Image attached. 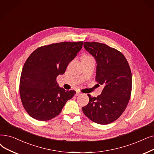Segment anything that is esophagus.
<instances>
[{
  "label": "esophagus",
  "instance_id": "34e87169",
  "mask_svg": "<svg viewBox=\"0 0 154 154\" xmlns=\"http://www.w3.org/2000/svg\"><path fill=\"white\" fill-rule=\"evenodd\" d=\"M82 94V93L80 92V91H76V96H79Z\"/></svg>",
  "mask_w": 154,
  "mask_h": 154
}]
</instances>
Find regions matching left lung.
<instances>
[{
  "instance_id": "left-lung-1",
  "label": "left lung",
  "mask_w": 154,
  "mask_h": 154,
  "mask_svg": "<svg viewBox=\"0 0 154 154\" xmlns=\"http://www.w3.org/2000/svg\"><path fill=\"white\" fill-rule=\"evenodd\" d=\"M84 47L94 57L96 81L104 88L96 97L88 94L89 103L82 107V111L92 122L108 125L122 115L129 102L132 85L130 67L121 52L105 44L84 42Z\"/></svg>"
}]
</instances>
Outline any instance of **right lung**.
I'll return each instance as SVG.
<instances>
[{
    "label": "right lung",
    "mask_w": 154,
    "mask_h": 154,
    "mask_svg": "<svg viewBox=\"0 0 154 154\" xmlns=\"http://www.w3.org/2000/svg\"><path fill=\"white\" fill-rule=\"evenodd\" d=\"M83 42H61L43 46L26 61L19 83L23 107L32 118L47 121L58 116L75 91L60 88L56 79L82 47Z\"/></svg>",
    "instance_id": "1"
}]
</instances>
